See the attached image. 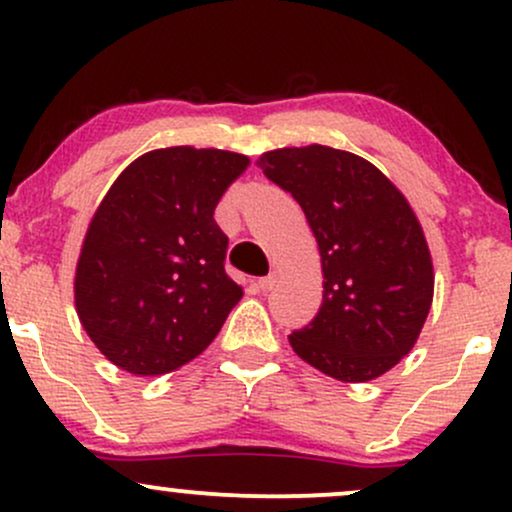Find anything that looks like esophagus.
<instances>
[{"label": "esophagus", "mask_w": 512, "mask_h": 512, "mask_svg": "<svg viewBox=\"0 0 512 512\" xmlns=\"http://www.w3.org/2000/svg\"><path fill=\"white\" fill-rule=\"evenodd\" d=\"M276 286V274H269V276H262L260 281H257V289H260L262 293H267V291H272Z\"/></svg>", "instance_id": "1"}]
</instances>
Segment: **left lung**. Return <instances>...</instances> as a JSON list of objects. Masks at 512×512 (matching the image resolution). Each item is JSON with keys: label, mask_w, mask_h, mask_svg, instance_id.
<instances>
[{"label": "left lung", "mask_w": 512, "mask_h": 512, "mask_svg": "<svg viewBox=\"0 0 512 512\" xmlns=\"http://www.w3.org/2000/svg\"><path fill=\"white\" fill-rule=\"evenodd\" d=\"M257 166L301 204L320 248L322 305L293 351L342 383L380 378L414 349L433 303L414 209L373 163L332 146L274 149Z\"/></svg>", "instance_id": "obj_1"}]
</instances>
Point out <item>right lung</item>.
<instances>
[{"instance_id":"right-lung-1","label":"right lung","mask_w":512,"mask_h":512,"mask_svg":"<svg viewBox=\"0 0 512 512\" xmlns=\"http://www.w3.org/2000/svg\"><path fill=\"white\" fill-rule=\"evenodd\" d=\"M250 158L170 146L139 156L98 204L74 274L76 315L132 375L173 373L202 354L243 289L226 274L214 209Z\"/></svg>"}]
</instances>
